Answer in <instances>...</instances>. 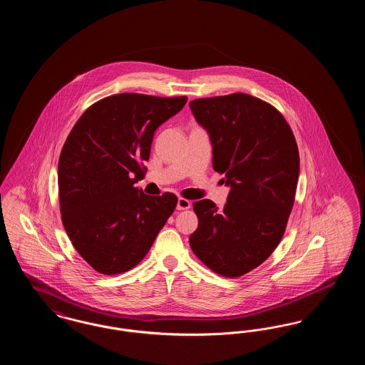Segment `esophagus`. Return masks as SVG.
Here are the masks:
<instances>
[{"label":"esophagus","instance_id":"obj_1","mask_svg":"<svg viewBox=\"0 0 365 365\" xmlns=\"http://www.w3.org/2000/svg\"><path fill=\"white\" fill-rule=\"evenodd\" d=\"M190 207L191 202L189 200H186V198H183V197H180V198L178 200V205H176L178 210H185V209H189Z\"/></svg>","mask_w":365,"mask_h":365}]
</instances>
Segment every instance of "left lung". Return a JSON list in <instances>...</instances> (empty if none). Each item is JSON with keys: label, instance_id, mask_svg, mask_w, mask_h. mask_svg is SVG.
<instances>
[{"label": "left lung", "instance_id": "obj_1", "mask_svg": "<svg viewBox=\"0 0 365 365\" xmlns=\"http://www.w3.org/2000/svg\"><path fill=\"white\" fill-rule=\"evenodd\" d=\"M208 130L213 170L231 186L227 202H192L194 255L213 272L240 278L267 260L284 234L299 174L294 134L274 105L245 93L190 101Z\"/></svg>", "mask_w": 365, "mask_h": 365}]
</instances>
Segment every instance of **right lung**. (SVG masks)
<instances>
[{"instance_id": "1", "label": "right lung", "mask_w": 365, "mask_h": 365, "mask_svg": "<svg viewBox=\"0 0 365 365\" xmlns=\"http://www.w3.org/2000/svg\"><path fill=\"white\" fill-rule=\"evenodd\" d=\"M186 96L122 93L90 105L58 158L61 222L75 250L103 275L138 265L174 213V192L148 195L134 185L146 174L158 125Z\"/></svg>"}]
</instances>
